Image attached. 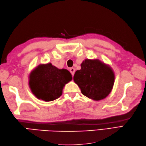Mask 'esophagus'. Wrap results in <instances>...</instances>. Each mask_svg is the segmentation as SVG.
Instances as JSON below:
<instances>
[{"label": "esophagus", "mask_w": 146, "mask_h": 146, "mask_svg": "<svg viewBox=\"0 0 146 146\" xmlns=\"http://www.w3.org/2000/svg\"><path fill=\"white\" fill-rule=\"evenodd\" d=\"M70 73H71V75H72V76H73L74 74H75V68H71L70 69Z\"/></svg>", "instance_id": "esophagus-1"}]
</instances>
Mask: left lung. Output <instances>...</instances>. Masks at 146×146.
<instances>
[{
  "instance_id": "1",
  "label": "left lung",
  "mask_w": 146,
  "mask_h": 146,
  "mask_svg": "<svg viewBox=\"0 0 146 146\" xmlns=\"http://www.w3.org/2000/svg\"><path fill=\"white\" fill-rule=\"evenodd\" d=\"M114 73L108 65L99 60H85L77 70L73 80L78 85L83 95L94 100L106 98L112 90Z\"/></svg>"
}]
</instances>
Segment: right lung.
Instances as JSON below:
<instances>
[{
    "label": "right lung",
    "instance_id": "add662e5",
    "mask_svg": "<svg viewBox=\"0 0 146 146\" xmlns=\"http://www.w3.org/2000/svg\"><path fill=\"white\" fill-rule=\"evenodd\" d=\"M72 80L70 71L58 69L51 63L39 64L29 75V84L38 99L50 102L62 95L64 85Z\"/></svg>",
    "mask_w": 146,
    "mask_h": 146
}]
</instances>
